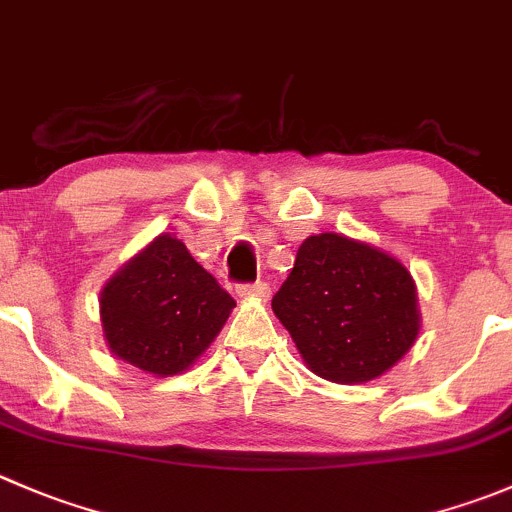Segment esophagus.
I'll return each mask as SVG.
<instances>
[{"instance_id": "obj_1", "label": "esophagus", "mask_w": 512, "mask_h": 512, "mask_svg": "<svg viewBox=\"0 0 512 512\" xmlns=\"http://www.w3.org/2000/svg\"><path fill=\"white\" fill-rule=\"evenodd\" d=\"M237 295L240 297H260L267 300L270 297V285L267 282H247V285H237Z\"/></svg>"}]
</instances>
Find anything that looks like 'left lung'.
Masks as SVG:
<instances>
[{
    "instance_id": "8db88e82",
    "label": "left lung",
    "mask_w": 512,
    "mask_h": 512,
    "mask_svg": "<svg viewBox=\"0 0 512 512\" xmlns=\"http://www.w3.org/2000/svg\"><path fill=\"white\" fill-rule=\"evenodd\" d=\"M272 310L307 367L340 385L388 372L420 332L418 292L403 262L335 232L302 242Z\"/></svg>"
}]
</instances>
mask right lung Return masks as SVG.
Returning <instances> with one entry per match:
<instances>
[{
  "mask_svg": "<svg viewBox=\"0 0 512 512\" xmlns=\"http://www.w3.org/2000/svg\"><path fill=\"white\" fill-rule=\"evenodd\" d=\"M235 300L190 255L160 235L99 292L104 340L119 360L157 377L187 370L210 347Z\"/></svg>",
  "mask_w": 512,
  "mask_h": 512,
  "instance_id": "add662e5",
  "label": "right lung"
}]
</instances>
